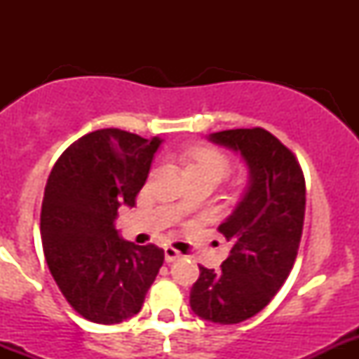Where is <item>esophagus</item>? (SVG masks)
<instances>
[{"mask_svg":"<svg viewBox=\"0 0 359 359\" xmlns=\"http://www.w3.org/2000/svg\"><path fill=\"white\" fill-rule=\"evenodd\" d=\"M179 259H182V255H180L179 252H177L175 248H172V247H165V260L166 262H175V260H179Z\"/></svg>","mask_w":359,"mask_h":359,"instance_id":"obj_1","label":"esophagus"}]
</instances>
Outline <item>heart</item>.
I'll list each match as a JSON object with an SVG mask.
<instances>
[{
	"label": "heart",
	"instance_id": "heart-1",
	"mask_svg": "<svg viewBox=\"0 0 359 359\" xmlns=\"http://www.w3.org/2000/svg\"><path fill=\"white\" fill-rule=\"evenodd\" d=\"M187 179H210L215 184L231 172V159L226 153L206 144H194L180 154ZM184 205V203H180Z\"/></svg>",
	"mask_w": 359,
	"mask_h": 359
}]
</instances>
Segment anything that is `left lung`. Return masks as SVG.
<instances>
[{
	"label": "left lung",
	"mask_w": 359,
	"mask_h": 359,
	"mask_svg": "<svg viewBox=\"0 0 359 359\" xmlns=\"http://www.w3.org/2000/svg\"><path fill=\"white\" fill-rule=\"evenodd\" d=\"M208 139L241 154L250 184L219 226L229 257L219 271L200 266L189 304L201 320L234 325L260 313L290 274L302 238L306 180L295 154L267 130H224Z\"/></svg>",
	"instance_id": "1"
}]
</instances>
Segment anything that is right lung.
Segmentation results:
<instances>
[{
    "label": "right lung",
    "mask_w": 359,
    "mask_h": 359,
    "mask_svg": "<svg viewBox=\"0 0 359 359\" xmlns=\"http://www.w3.org/2000/svg\"><path fill=\"white\" fill-rule=\"evenodd\" d=\"M159 144L97 130L71 144L46 180L39 224L46 264L67 302L93 323L135 316L165 260L161 248L123 240L114 227L119 206H135Z\"/></svg>",
    "instance_id": "obj_1"
}]
</instances>
